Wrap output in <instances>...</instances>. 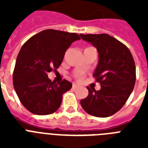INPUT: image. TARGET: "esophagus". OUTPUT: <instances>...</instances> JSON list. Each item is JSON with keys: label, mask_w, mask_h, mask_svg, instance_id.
<instances>
[{"label": "esophagus", "mask_w": 148, "mask_h": 148, "mask_svg": "<svg viewBox=\"0 0 148 148\" xmlns=\"http://www.w3.org/2000/svg\"><path fill=\"white\" fill-rule=\"evenodd\" d=\"M78 88V85H77V84H74L73 85H72V88L74 89V90H75V89H77V88Z\"/></svg>", "instance_id": "34e87169"}]
</instances>
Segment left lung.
<instances>
[{
    "label": "left lung",
    "mask_w": 148,
    "mask_h": 148,
    "mask_svg": "<svg viewBox=\"0 0 148 148\" xmlns=\"http://www.w3.org/2000/svg\"><path fill=\"white\" fill-rule=\"evenodd\" d=\"M80 36L97 48L99 60L93 76L101 84L99 90L87 87L89 94L81 99V104L92 116H111L124 105L134 88L136 68L133 56L124 44L107 34Z\"/></svg>",
    "instance_id": "obj_1"
}]
</instances>
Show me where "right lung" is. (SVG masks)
I'll list each match as a JSON object with an SVG mask.
<instances>
[{"label": "right lung", "instance_id": "right-lung-1", "mask_svg": "<svg viewBox=\"0 0 148 148\" xmlns=\"http://www.w3.org/2000/svg\"><path fill=\"white\" fill-rule=\"evenodd\" d=\"M77 34L47 29L24 43L17 57L13 84L20 101L38 115L55 112L62 102L63 94L72 88L67 80L52 82L47 73L60 67L72 43L80 40Z\"/></svg>", "mask_w": 148, "mask_h": 148}]
</instances>
